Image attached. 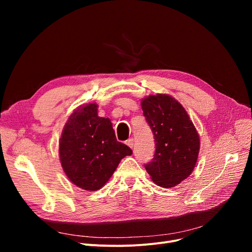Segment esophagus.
I'll list each match as a JSON object with an SVG mask.
<instances>
[{"label": "esophagus", "instance_id": "34e87169", "mask_svg": "<svg viewBox=\"0 0 252 252\" xmlns=\"http://www.w3.org/2000/svg\"><path fill=\"white\" fill-rule=\"evenodd\" d=\"M126 144L127 145V146H128V147H130V148H133V147H134V139H133V138H130V139L126 140Z\"/></svg>", "mask_w": 252, "mask_h": 252}]
</instances>
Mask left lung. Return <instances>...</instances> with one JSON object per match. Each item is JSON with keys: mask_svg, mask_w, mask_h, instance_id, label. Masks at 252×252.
<instances>
[{"mask_svg": "<svg viewBox=\"0 0 252 252\" xmlns=\"http://www.w3.org/2000/svg\"><path fill=\"white\" fill-rule=\"evenodd\" d=\"M141 106L155 139L154 157L145 168L158 186L175 187L192 174L199 135L187 111L169 95H150L142 99Z\"/></svg>", "mask_w": 252, "mask_h": 252, "instance_id": "8db88e82", "label": "left lung"}]
</instances>
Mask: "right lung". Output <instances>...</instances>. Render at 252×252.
Masks as SVG:
<instances>
[{
    "label": "right lung",
    "mask_w": 252,
    "mask_h": 252,
    "mask_svg": "<svg viewBox=\"0 0 252 252\" xmlns=\"http://www.w3.org/2000/svg\"><path fill=\"white\" fill-rule=\"evenodd\" d=\"M130 154L131 149L116 140L110 119L98 116L96 103L79 106L63 127L60 162L67 178L84 190L101 189Z\"/></svg>",
    "instance_id": "right-lung-1"
}]
</instances>
